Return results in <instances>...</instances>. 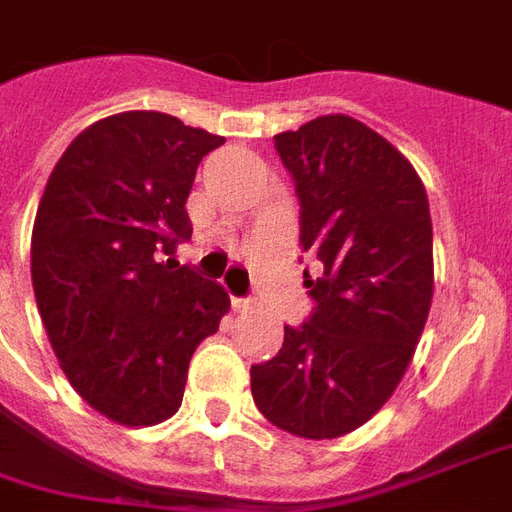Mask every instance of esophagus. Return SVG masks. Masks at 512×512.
I'll list each match as a JSON object with an SVG mask.
<instances>
[{
	"instance_id": "1",
	"label": "esophagus",
	"mask_w": 512,
	"mask_h": 512,
	"mask_svg": "<svg viewBox=\"0 0 512 512\" xmlns=\"http://www.w3.org/2000/svg\"><path fill=\"white\" fill-rule=\"evenodd\" d=\"M252 304H255L252 298H233V309L236 312H246V309H252Z\"/></svg>"
}]
</instances>
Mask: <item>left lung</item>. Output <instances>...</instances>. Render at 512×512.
<instances>
[{
    "label": "left lung",
    "mask_w": 512,
    "mask_h": 512,
    "mask_svg": "<svg viewBox=\"0 0 512 512\" xmlns=\"http://www.w3.org/2000/svg\"><path fill=\"white\" fill-rule=\"evenodd\" d=\"M298 195L312 314L285 325L282 350L252 366L257 410L295 437L350 434L401 382L431 293L426 189L388 140L344 113L274 135Z\"/></svg>",
    "instance_id": "obj_1"
}]
</instances>
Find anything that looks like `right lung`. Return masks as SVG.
<instances>
[{"mask_svg":"<svg viewBox=\"0 0 512 512\" xmlns=\"http://www.w3.org/2000/svg\"><path fill=\"white\" fill-rule=\"evenodd\" d=\"M222 143L168 113L108 116L67 146L40 198L32 287L45 333L78 396L121 426L179 410L192 352L230 309L225 287L170 260L192 238L200 160Z\"/></svg>","mask_w":512,"mask_h":512,"instance_id":"obj_1","label":"right lung"}]
</instances>
